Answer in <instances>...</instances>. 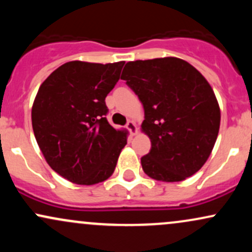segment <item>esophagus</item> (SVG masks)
Listing matches in <instances>:
<instances>
[{
    "label": "esophagus",
    "instance_id": "1",
    "mask_svg": "<svg viewBox=\"0 0 252 252\" xmlns=\"http://www.w3.org/2000/svg\"><path fill=\"white\" fill-rule=\"evenodd\" d=\"M126 129L129 130L130 134H131L132 136H135L136 134H137V126H136V124L132 122V121H129V122L126 123Z\"/></svg>",
    "mask_w": 252,
    "mask_h": 252
}]
</instances>
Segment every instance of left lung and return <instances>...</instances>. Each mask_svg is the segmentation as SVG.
I'll return each instance as SVG.
<instances>
[{
	"instance_id": "8db88e82",
	"label": "left lung",
	"mask_w": 252,
	"mask_h": 252,
	"mask_svg": "<svg viewBox=\"0 0 252 252\" xmlns=\"http://www.w3.org/2000/svg\"><path fill=\"white\" fill-rule=\"evenodd\" d=\"M121 79L143 104L141 131L152 142L141 158L144 173L163 182L195 174L220 126V108L206 78L189 63L166 57L126 63Z\"/></svg>"
}]
</instances>
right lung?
<instances>
[{
    "mask_svg": "<svg viewBox=\"0 0 252 252\" xmlns=\"http://www.w3.org/2000/svg\"><path fill=\"white\" fill-rule=\"evenodd\" d=\"M123 65L74 60L40 85L32 106L36 142L51 168L73 184L108 180L126 144L128 131L115 129L105 118V97Z\"/></svg>",
    "mask_w": 252,
    "mask_h": 252,
    "instance_id": "obj_1",
    "label": "right lung"
}]
</instances>
